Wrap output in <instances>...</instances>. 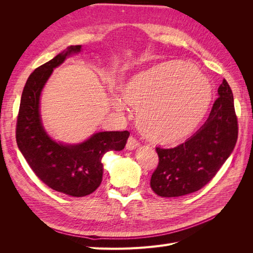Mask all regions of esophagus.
Here are the masks:
<instances>
[{
  "label": "esophagus",
  "mask_w": 253,
  "mask_h": 253,
  "mask_svg": "<svg viewBox=\"0 0 253 253\" xmlns=\"http://www.w3.org/2000/svg\"><path fill=\"white\" fill-rule=\"evenodd\" d=\"M126 150H128V151H133V150H135L136 148H138L139 147V142L137 141L134 137H132V136H129L128 137V139H127V142H126Z\"/></svg>",
  "instance_id": "1"
}]
</instances>
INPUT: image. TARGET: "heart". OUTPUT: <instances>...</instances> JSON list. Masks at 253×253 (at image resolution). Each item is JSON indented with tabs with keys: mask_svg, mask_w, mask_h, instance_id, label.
<instances>
[{
	"mask_svg": "<svg viewBox=\"0 0 253 253\" xmlns=\"http://www.w3.org/2000/svg\"><path fill=\"white\" fill-rule=\"evenodd\" d=\"M124 100L137 109L136 124L145 138L173 143L186 138L201 124L212 100V84L200 67L169 61L133 74L120 85ZM121 112L125 102L112 98Z\"/></svg>",
	"mask_w": 253,
	"mask_h": 253,
	"instance_id": "b5f03b06",
	"label": "heart"
}]
</instances>
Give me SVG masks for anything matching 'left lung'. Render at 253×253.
Instances as JSON below:
<instances>
[{"label": "left lung", "instance_id": "1", "mask_svg": "<svg viewBox=\"0 0 253 253\" xmlns=\"http://www.w3.org/2000/svg\"><path fill=\"white\" fill-rule=\"evenodd\" d=\"M208 119L182 144L156 148L157 169L150 185L162 197L193 193L208 183L231 155L237 140V119L232 90L224 79Z\"/></svg>", "mask_w": 253, "mask_h": 253}]
</instances>
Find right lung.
Wrapping results in <instances>:
<instances>
[{
  "label": "right lung",
  "mask_w": 253,
  "mask_h": 253,
  "mask_svg": "<svg viewBox=\"0 0 253 253\" xmlns=\"http://www.w3.org/2000/svg\"><path fill=\"white\" fill-rule=\"evenodd\" d=\"M82 50L72 45L48 62L36 68L23 89L17 121V143L29 167L45 185L74 197L86 196L100 186L102 157L110 151H121L129 136L124 132H97L78 143H64L50 137L40 111L42 90L53 70Z\"/></svg>",
  "instance_id": "obj_1"
}]
</instances>
